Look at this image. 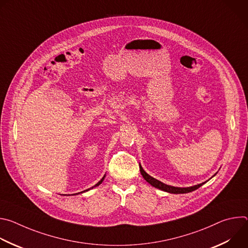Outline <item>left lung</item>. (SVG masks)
I'll return each instance as SVG.
<instances>
[{
    "mask_svg": "<svg viewBox=\"0 0 248 248\" xmlns=\"http://www.w3.org/2000/svg\"><path fill=\"white\" fill-rule=\"evenodd\" d=\"M139 169H140V172L141 174H142V176L144 178V180L149 183L152 186L156 187V188H159L161 190H164V191H167V192H170V193H174V194H179V193H188V192H191L197 188H199L201 186H203L205 183H202L200 185H197V186H190V187H174V186H168V185H165L163 183H161L160 181L152 178L151 175H149L144 170L143 168L141 167V165L139 166Z\"/></svg>",
    "mask_w": 248,
    "mask_h": 248,
    "instance_id": "left-lung-1",
    "label": "left lung"
}]
</instances>
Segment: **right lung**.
Wrapping results in <instances>:
<instances>
[{"mask_svg":"<svg viewBox=\"0 0 248 248\" xmlns=\"http://www.w3.org/2000/svg\"><path fill=\"white\" fill-rule=\"evenodd\" d=\"M104 178H105V175L103 176V178H102V180H101V181H100L99 183H97V184H96V185H95V186H94L93 187H96V186H98L99 185H101V184H102V182L104 181ZM93 187H91V188H93ZM89 189H90V188H88V189H86V190H84V191H87V190H89ZM84 191H82V192H84ZM76 194H77V193H76Z\"/></svg>","mask_w":248,"mask_h":248,"instance_id":"obj_1","label":"right lung"}]
</instances>
